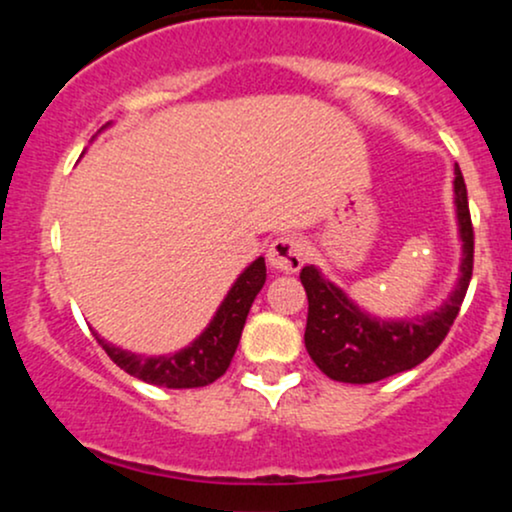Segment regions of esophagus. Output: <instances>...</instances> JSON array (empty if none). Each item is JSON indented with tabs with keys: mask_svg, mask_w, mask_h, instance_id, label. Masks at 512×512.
Instances as JSON below:
<instances>
[{
	"mask_svg": "<svg viewBox=\"0 0 512 512\" xmlns=\"http://www.w3.org/2000/svg\"><path fill=\"white\" fill-rule=\"evenodd\" d=\"M267 260L279 272H298L305 262V243L296 236H279L269 245Z\"/></svg>",
	"mask_w": 512,
	"mask_h": 512,
	"instance_id": "34e87169",
	"label": "esophagus"
}]
</instances>
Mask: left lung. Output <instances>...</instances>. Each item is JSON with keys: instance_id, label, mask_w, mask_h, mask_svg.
<instances>
[{"instance_id": "1", "label": "left lung", "mask_w": 512, "mask_h": 512, "mask_svg": "<svg viewBox=\"0 0 512 512\" xmlns=\"http://www.w3.org/2000/svg\"><path fill=\"white\" fill-rule=\"evenodd\" d=\"M452 190L462 243L460 274L448 298L436 310L416 317L373 315L327 279L315 264H305L301 269V284L308 293L305 349L327 378L351 385L378 383L419 366L445 339L460 313L474 264V231L460 166H455Z\"/></svg>"}]
</instances>
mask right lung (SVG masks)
Segmentation results:
<instances>
[{
  "mask_svg": "<svg viewBox=\"0 0 512 512\" xmlns=\"http://www.w3.org/2000/svg\"><path fill=\"white\" fill-rule=\"evenodd\" d=\"M264 279H267L264 257H257L255 262H250L238 274V279L233 281L226 298L216 308L214 317H211V322L204 327L202 334L192 339L185 349L175 351V354L144 356L137 354V351H127L110 344L98 332L93 334H96L98 344L103 346L105 354L113 358L117 366L127 370L134 378L144 380V383L168 387V390L204 387L219 380L226 373V368L231 366V358L238 349L240 334H243L252 301L262 291Z\"/></svg>",
  "mask_w": 512,
  "mask_h": 512,
  "instance_id": "1",
  "label": "right lung"
}]
</instances>
